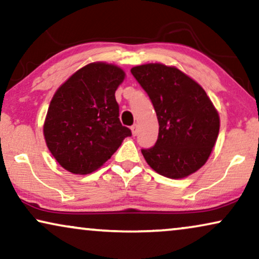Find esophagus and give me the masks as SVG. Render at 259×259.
<instances>
[{"mask_svg":"<svg viewBox=\"0 0 259 259\" xmlns=\"http://www.w3.org/2000/svg\"><path fill=\"white\" fill-rule=\"evenodd\" d=\"M132 133H133V136H136L137 134H139V125H137V124L132 126Z\"/></svg>","mask_w":259,"mask_h":259,"instance_id":"esophagus-1","label":"esophagus"}]
</instances>
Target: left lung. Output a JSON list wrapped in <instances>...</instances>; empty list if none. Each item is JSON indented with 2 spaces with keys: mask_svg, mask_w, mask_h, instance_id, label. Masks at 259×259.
Returning <instances> with one entry per match:
<instances>
[{
  "mask_svg": "<svg viewBox=\"0 0 259 259\" xmlns=\"http://www.w3.org/2000/svg\"><path fill=\"white\" fill-rule=\"evenodd\" d=\"M132 73L153 103L158 137L142 149L147 163L160 175L184 179L208 160L220 127L219 113L205 90L174 66L144 64Z\"/></svg>",
  "mask_w": 259,
  "mask_h": 259,
  "instance_id": "8db88e82",
  "label": "left lung"
}]
</instances>
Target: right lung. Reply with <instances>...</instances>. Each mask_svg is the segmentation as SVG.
I'll list each match as a JSON object with an SVG mask.
<instances>
[{"label": "right lung", "instance_id": "add662e5", "mask_svg": "<svg viewBox=\"0 0 259 259\" xmlns=\"http://www.w3.org/2000/svg\"><path fill=\"white\" fill-rule=\"evenodd\" d=\"M125 72L112 64L91 63L74 72L55 91L44 123L48 150L73 174L102 167L132 136L119 122L115 92Z\"/></svg>", "mask_w": 259, "mask_h": 259}]
</instances>
